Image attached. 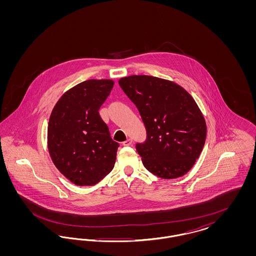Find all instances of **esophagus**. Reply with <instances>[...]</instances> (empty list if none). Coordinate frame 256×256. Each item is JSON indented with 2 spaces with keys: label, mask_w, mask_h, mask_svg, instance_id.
<instances>
[{
  "label": "esophagus",
  "mask_w": 256,
  "mask_h": 256,
  "mask_svg": "<svg viewBox=\"0 0 256 256\" xmlns=\"http://www.w3.org/2000/svg\"><path fill=\"white\" fill-rule=\"evenodd\" d=\"M132 139H128V140L122 142V146H132Z\"/></svg>",
  "instance_id": "34e87169"
}]
</instances>
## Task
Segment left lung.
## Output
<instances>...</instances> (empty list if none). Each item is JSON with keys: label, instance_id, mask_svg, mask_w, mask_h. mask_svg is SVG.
<instances>
[{"label": "left lung", "instance_id": "8db88e82", "mask_svg": "<svg viewBox=\"0 0 256 256\" xmlns=\"http://www.w3.org/2000/svg\"><path fill=\"white\" fill-rule=\"evenodd\" d=\"M119 86L146 128V141L135 146L145 168L165 180L182 176L198 158L206 138L195 100L182 86L152 76L122 78Z\"/></svg>", "mask_w": 256, "mask_h": 256}]
</instances>
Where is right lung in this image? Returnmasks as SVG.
I'll use <instances>...</instances> for the list:
<instances>
[{"label":"right lung","instance_id":"right-lung-1","mask_svg":"<svg viewBox=\"0 0 256 256\" xmlns=\"http://www.w3.org/2000/svg\"><path fill=\"white\" fill-rule=\"evenodd\" d=\"M114 82L89 80L67 91L52 111L48 148L56 167L71 182L91 186L114 167L119 144L110 137L98 110Z\"/></svg>","mask_w":256,"mask_h":256}]
</instances>
